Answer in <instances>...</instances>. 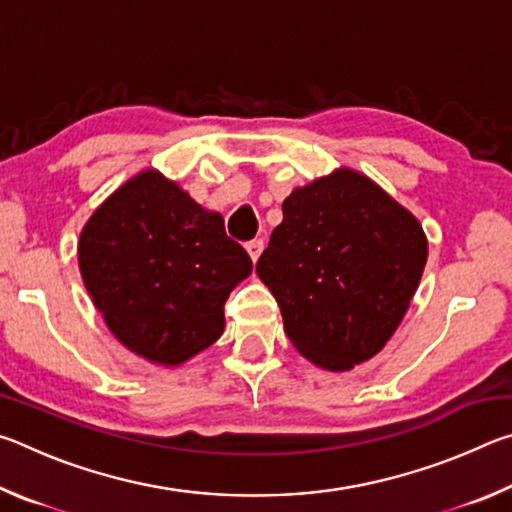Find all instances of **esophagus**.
<instances>
[{"mask_svg":"<svg viewBox=\"0 0 512 512\" xmlns=\"http://www.w3.org/2000/svg\"><path fill=\"white\" fill-rule=\"evenodd\" d=\"M246 250H248L250 259H253V262H257L259 255H262V250H264V241H262V239H253V241H248V244H246Z\"/></svg>","mask_w":512,"mask_h":512,"instance_id":"esophagus-1","label":"esophagus"}]
</instances>
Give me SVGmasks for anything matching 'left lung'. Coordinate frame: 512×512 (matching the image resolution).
<instances>
[{
  "label": "left lung",
  "instance_id": "1",
  "mask_svg": "<svg viewBox=\"0 0 512 512\" xmlns=\"http://www.w3.org/2000/svg\"><path fill=\"white\" fill-rule=\"evenodd\" d=\"M257 259L284 332L309 361L350 370L384 348L427 264L418 219L357 171L300 187Z\"/></svg>",
  "mask_w": 512,
  "mask_h": 512
}]
</instances>
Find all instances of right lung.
Returning a JSON list of instances; mask_svg holds the SVG:
<instances>
[{
	"label": "right lung",
	"instance_id": "obj_1",
	"mask_svg": "<svg viewBox=\"0 0 512 512\" xmlns=\"http://www.w3.org/2000/svg\"><path fill=\"white\" fill-rule=\"evenodd\" d=\"M79 266L110 332L164 366L219 339L225 300L253 271L221 214L205 212L153 169L119 187L85 223Z\"/></svg>",
	"mask_w": 512,
	"mask_h": 512
}]
</instances>
